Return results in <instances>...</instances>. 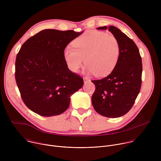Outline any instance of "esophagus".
<instances>
[{
	"label": "esophagus",
	"instance_id": "obj_1",
	"mask_svg": "<svg viewBox=\"0 0 161 161\" xmlns=\"http://www.w3.org/2000/svg\"><path fill=\"white\" fill-rule=\"evenodd\" d=\"M83 80H84L85 84H86V83H88V82L90 81V80H89L88 79H87L86 78H83Z\"/></svg>",
	"mask_w": 161,
	"mask_h": 161
}]
</instances>
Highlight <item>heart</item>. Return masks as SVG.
Here are the masks:
<instances>
[{"label": "heart", "instance_id": "1", "mask_svg": "<svg viewBox=\"0 0 161 161\" xmlns=\"http://www.w3.org/2000/svg\"><path fill=\"white\" fill-rule=\"evenodd\" d=\"M73 47L64 49V57L69 69L76 73L85 61L86 71L97 76H104L116 66L120 55L117 38L103 31H90L76 38Z\"/></svg>", "mask_w": 161, "mask_h": 161}]
</instances>
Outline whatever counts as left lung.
<instances>
[{
  "label": "left lung",
  "mask_w": 161,
  "mask_h": 161,
  "mask_svg": "<svg viewBox=\"0 0 161 161\" xmlns=\"http://www.w3.org/2000/svg\"><path fill=\"white\" fill-rule=\"evenodd\" d=\"M108 29L119 41L120 55L116 66L108 76L101 80H92L96 86L92 103L101 115L117 118L131 109L140 93L142 60L135 42L120 29L113 25L97 28Z\"/></svg>",
  "instance_id": "left-lung-1"
}]
</instances>
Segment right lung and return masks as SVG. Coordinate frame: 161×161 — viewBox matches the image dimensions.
<instances>
[{"label":"right lung","instance_id":"right-lung-1","mask_svg":"<svg viewBox=\"0 0 161 161\" xmlns=\"http://www.w3.org/2000/svg\"><path fill=\"white\" fill-rule=\"evenodd\" d=\"M83 32L45 29L21 46L15 79L23 101L33 112L43 117L62 114L83 86V78L69 69L64 57L67 45Z\"/></svg>","mask_w":161,"mask_h":161}]
</instances>
